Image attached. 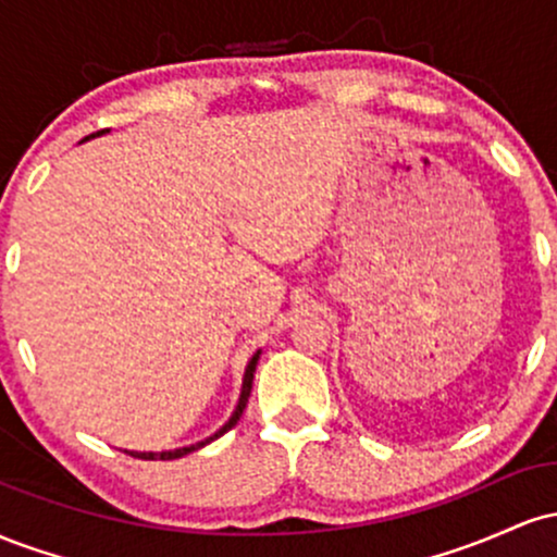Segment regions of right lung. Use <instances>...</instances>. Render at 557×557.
<instances>
[{"mask_svg":"<svg viewBox=\"0 0 557 557\" xmlns=\"http://www.w3.org/2000/svg\"><path fill=\"white\" fill-rule=\"evenodd\" d=\"M101 133H107V131H99V133H91V136H86L83 140H88V138H96V136H101ZM259 356H261V350H257V354L251 356V361H248V367H246V374H243V387H240V398H238V406H235V411H233V417H230L227 421H225V426H220V430H216L212 437H207V440H201V443H196V445H188V447H175V450H162V453H136V450H127L131 453V456H136V458H144V461H172V458H183V456H188V453H194V450H198V447H203V445H209V443H214L216 437H222V434L225 432H230L233 430L235 424H238L240 421V417H243V408H246V403H248V395H251V385H253V372H257V363H259Z\"/></svg>","mask_w":557,"mask_h":557,"instance_id":"obj_1","label":"right lung"}]
</instances>
